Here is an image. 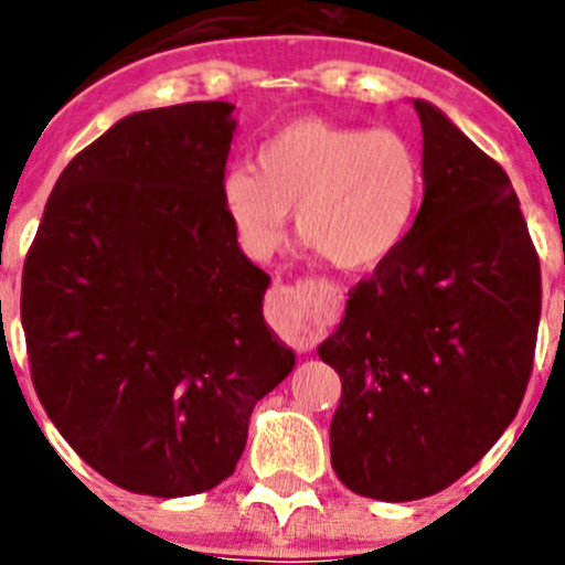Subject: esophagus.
Returning a JSON list of instances; mask_svg holds the SVG:
<instances>
[{
    "label": "esophagus",
    "mask_w": 565,
    "mask_h": 565,
    "mask_svg": "<svg viewBox=\"0 0 565 565\" xmlns=\"http://www.w3.org/2000/svg\"><path fill=\"white\" fill-rule=\"evenodd\" d=\"M267 315L273 322L292 335L300 350H309L311 344L324 333V315L317 309L311 295L292 287H276L267 300Z\"/></svg>",
    "instance_id": "obj_1"
}]
</instances>
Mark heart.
<instances>
[{"instance_id": "b5f03b06", "label": "heart", "mask_w": 565, "mask_h": 565, "mask_svg": "<svg viewBox=\"0 0 565 565\" xmlns=\"http://www.w3.org/2000/svg\"><path fill=\"white\" fill-rule=\"evenodd\" d=\"M420 191L424 167L404 134L300 117L262 141L256 172H226L221 204L256 259L281 246L295 210L298 235L315 254L339 270L361 273L402 246Z\"/></svg>"}]
</instances>
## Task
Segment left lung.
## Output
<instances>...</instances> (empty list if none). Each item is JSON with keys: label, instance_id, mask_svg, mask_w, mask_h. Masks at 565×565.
I'll use <instances>...</instances> for the list:
<instances>
[{"label": "left lung", "instance_id": "8db88e82", "mask_svg": "<svg viewBox=\"0 0 565 565\" xmlns=\"http://www.w3.org/2000/svg\"><path fill=\"white\" fill-rule=\"evenodd\" d=\"M413 106L424 202L317 350L341 377L335 476L388 503L451 487L509 429L541 317L539 254L509 174L440 108Z\"/></svg>", "mask_w": 565, "mask_h": 565}]
</instances>
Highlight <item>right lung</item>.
Returning a JSON list of instances; mask_svg holds the SVG:
<instances>
[{"label": "right lung", "instance_id": "1", "mask_svg": "<svg viewBox=\"0 0 565 565\" xmlns=\"http://www.w3.org/2000/svg\"><path fill=\"white\" fill-rule=\"evenodd\" d=\"M224 100L136 111L56 180L21 281L32 383L60 435L117 487L207 492L235 472L256 402L292 372L270 276L221 204Z\"/></svg>", "mask_w": 565, "mask_h": 565}]
</instances>
